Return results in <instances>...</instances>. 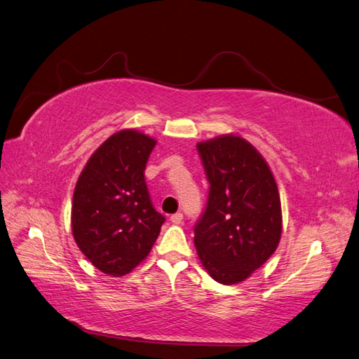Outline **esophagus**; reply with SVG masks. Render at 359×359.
Returning <instances> with one entry per match:
<instances>
[{
    "mask_svg": "<svg viewBox=\"0 0 359 359\" xmlns=\"http://www.w3.org/2000/svg\"><path fill=\"white\" fill-rule=\"evenodd\" d=\"M170 221H171L172 224H182L183 215H182V213H174V215H171V217H170Z\"/></svg>",
    "mask_w": 359,
    "mask_h": 359,
    "instance_id": "34e87169",
    "label": "esophagus"
}]
</instances>
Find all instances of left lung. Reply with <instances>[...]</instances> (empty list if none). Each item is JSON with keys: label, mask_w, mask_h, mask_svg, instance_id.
Instances as JSON below:
<instances>
[{"label": "left lung", "mask_w": 359, "mask_h": 359, "mask_svg": "<svg viewBox=\"0 0 359 359\" xmlns=\"http://www.w3.org/2000/svg\"><path fill=\"white\" fill-rule=\"evenodd\" d=\"M197 149L210 188L206 210L194 229V243L215 281L238 284L278 247V187L259 150L239 135L201 141Z\"/></svg>", "instance_id": "1"}]
</instances>
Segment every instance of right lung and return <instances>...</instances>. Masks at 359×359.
I'll return each mask as SVG.
<instances>
[{
    "label": "right lung",
    "mask_w": 359,
    "mask_h": 359,
    "mask_svg": "<svg viewBox=\"0 0 359 359\" xmlns=\"http://www.w3.org/2000/svg\"><path fill=\"white\" fill-rule=\"evenodd\" d=\"M156 140L135 129L112 134L81 171L72 203V233L91 264L123 276L144 260L165 221L144 180Z\"/></svg>",
    "instance_id": "1"
}]
</instances>
